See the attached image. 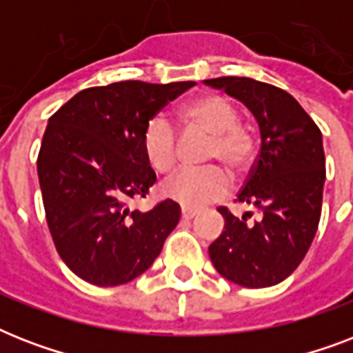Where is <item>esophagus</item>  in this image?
<instances>
[{
	"label": "esophagus",
	"instance_id": "34e87169",
	"mask_svg": "<svg viewBox=\"0 0 353 353\" xmlns=\"http://www.w3.org/2000/svg\"><path fill=\"white\" fill-rule=\"evenodd\" d=\"M196 216H198V210L185 209V207H183V209H181V218H183V220H192V218H196Z\"/></svg>",
	"mask_w": 353,
	"mask_h": 353
}]
</instances>
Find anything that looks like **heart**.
<instances>
[{
  "label": "heart",
  "mask_w": 353,
  "mask_h": 353,
  "mask_svg": "<svg viewBox=\"0 0 353 353\" xmlns=\"http://www.w3.org/2000/svg\"><path fill=\"white\" fill-rule=\"evenodd\" d=\"M181 119L190 130L212 135L209 161H221L231 172L243 170L252 157V137L238 126V113L231 102L218 95H203L185 104ZM143 152L157 172H168L177 161V135L163 115L150 119L143 132ZM166 198L188 209H201L229 190V179L220 168L179 170L163 187Z\"/></svg>",
  "instance_id": "heart-1"
}]
</instances>
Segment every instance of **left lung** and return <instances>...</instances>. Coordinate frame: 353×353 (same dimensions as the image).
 Masks as SVG:
<instances>
[{"label":"left lung","mask_w":353,"mask_h":353,"mask_svg":"<svg viewBox=\"0 0 353 353\" xmlns=\"http://www.w3.org/2000/svg\"><path fill=\"white\" fill-rule=\"evenodd\" d=\"M203 84L223 90L252 113L260 154L238 201L260 218L247 221L218 209L225 227L209 247L223 279L243 288H269L290 276L317 232L326 179L323 133L299 102L265 82L221 77Z\"/></svg>","instance_id":"obj_1"}]
</instances>
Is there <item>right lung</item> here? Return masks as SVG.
Wrapping results in <instances>:
<instances>
[{
	"mask_svg": "<svg viewBox=\"0 0 353 353\" xmlns=\"http://www.w3.org/2000/svg\"><path fill=\"white\" fill-rule=\"evenodd\" d=\"M196 82L126 80L77 93L47 122L38 179L58 254L85 282H132L159 256L181 209H130L155 183L143 152L150 119Z\"/></svg>",
	"mask_w": 353,
	"mask_h": 353,
	"instance_id": "add662e5",
	"label": "right lung"
}]
</instances>
